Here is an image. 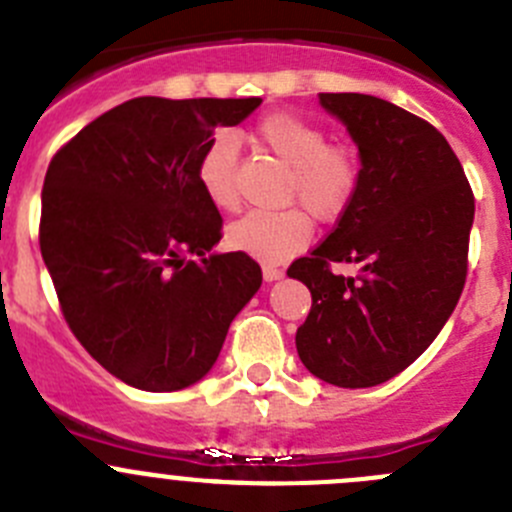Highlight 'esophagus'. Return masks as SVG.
I'll use <instances>...</instances> for the list:
<instances>
[{
  "instance_id": "1",
  "label": "esophagus",
  "mask_w": 512,
  "mask_h": 512,
  "mask_svg": "<svg viewBox=\"0 0 512 512\" xmlns=\"http://www.w3.org/2000/svg\"><path fill=\"white\" fill-rule=\"evenodd\" d=\"M283 275H285V272L278 270V267H272V265L262 267V278H265V283H275V280H280Z\"/></svg>"
}]
</instances>
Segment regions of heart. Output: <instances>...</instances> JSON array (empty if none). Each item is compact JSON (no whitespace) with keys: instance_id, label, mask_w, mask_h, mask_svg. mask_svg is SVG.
<instances>
[{"instance_id":"heart-1","label":"heart","mask_w":512,"mask_h":512,"mask_svg":"<svg viewBox=\"0 0 512 512\" xmlns=\"http://www.w3.org/2000/svg\"><path fill=\"white\" fill-rule=\"evenodd\" d=\"M257 138L293 166L290 202H300L315 219H336L356 194L361 164L351 146L328 143L326 128L298 113L278 111L260 118ZM237 159L240 146L232 133H217L204 143L197 159V181L217 209L237 204ZM313 222L304 209L247 212L227 227V247L260 262H285L305 250Z\"/></svg>"}]
</instances>
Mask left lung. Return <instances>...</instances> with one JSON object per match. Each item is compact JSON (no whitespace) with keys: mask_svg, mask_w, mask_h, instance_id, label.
<instances>
[{"mask_svg":"<svg viewBox=\"0 0 512 512\" xmlns=\"http://www.w3.org/2000/svg\"><path fill=\"white\" fill-rule=\"evenodd\" d=\"M318 98L358 146L361 176L336 229L288 267L313 298L295 346L326 384L366 389L414 364L455 310L475 197L432 123L374 95ZM333 261L362 270L336 276Z\"/></svg>","mask_w":512,"mask_h":512,"instance_id":"1","label":"left lung"}]
</instances>
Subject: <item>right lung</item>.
Wrapping results in <instances>:
<instances>
[{"instance_id":"1","label":"right lung","mask_w":512,"mask_h":512,"mask_svg":"<svg viewBox=\"0 0 512 512\" xmlns=\"http://www.w3.org/2000/svg\"><path fill=\"white\" fill-rule=\"evenodd\" d=\"M262 98L126 100L55 154L42 186L40 250L85 351L143 391L209 374L229 323L262 285L242 252H214L222 217L197 181L217 126Z\"/></svg>"}]
</instances>
